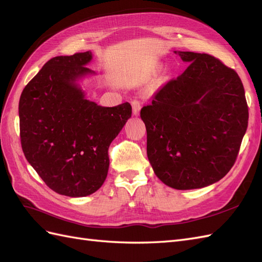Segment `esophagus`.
I'll use <instances>...</instances> for the list:
<instances>
[{
	"instance_id": "34e87169",
	"label": "esophagus",
	"mask_w": 262,
	"mask_h": 262,
	"mask_svg": "<svg viewBox=\"0 0 262 262\" xmlns=\"http://www.w3.org/2000/svg\"><path fill=\"white\" fill-rule=\"evenodd\" d=\"M131 105H132V113H133V115H134V116H139L140 110H141V104H140V101L133 100V101L131 102Z\"/></svg>"
}]
</instances>
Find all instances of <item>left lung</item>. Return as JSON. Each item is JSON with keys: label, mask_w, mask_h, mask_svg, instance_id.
Listing matches in <instances>:
<instances>
[{"label": "left lung", "mask_w": 262, "mask_h": 262, "mask_svg": "<svg viewBox=\"0 0 262 262\" xmlns=\"http://www.w3.org/2000/svg\"><path fill=\"white\" fill-rule=\"evenodd\" d=\"M175 53L189 67L141 109L147 158L166 186L199 189L233 167L247 130L248 107L234 70L205 53Z\"/></svg>", "instance_id": "left-lung-1"}]
</instances>
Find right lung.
Masks as SVG:
<instances>
[{
  "instance_id": "1",
  "label": "right lung",
  "mask_w": 262,
  "mask_h": 262,
  "mask_svg": "<svg viewBox=\"0 0 262 262\" xmlns=\"http://www.w3.org/2000/svg\"><path fill=\"white\" fill-rule=\"evenodd\" d=\"M91 51L49 60L24 89L18 105L26 160L53 191L90 195L109 169L108 148L131 118L129 102L101 107L86 98L81 83L94 76Z\"/></svg>"
}]
</instances>
